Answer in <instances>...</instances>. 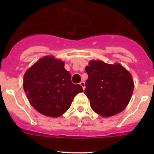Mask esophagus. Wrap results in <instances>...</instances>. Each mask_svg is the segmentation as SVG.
Here are the masks:
<instances>
[{
	"label": "esophagus",
	"instance_id": "1",
	"mask_svg": "<svg viewBox=\"0 0 154 154\" xmlns=\"http://www.w3.org/2000/svg\"><path fill=\"white\" fill-rule=\"evenodd\" d=\"M80 85H81L82 87V89H83V90L84 89H85V82L84 81H81L80 82Z\"/></svg>",
	"mask_w": 154,
	"mask_h": 154
}]
</instances>
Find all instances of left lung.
Here are the masks:
<instances>
[{
    "instance_id": "obj_1",
    "label": "left lung",
    "mask_w": 154,
    "mask_h": 154,
    "mask_svg": "<svg viewBox=\"0 0 154 154\" xmlns=\"http://www.w3.org/2000/svg\"><path fill=\"white\" fill-rule=\"evenodd\" d=\"M85 71L88 79L84 93L93 111L104 117L122 112L133 92L131 74L120 64L110 65L94 60L89 62Z\"/></svg>"
}]
</instances>
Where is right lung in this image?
<instances>
[{"instance_id":"add662e5","label":"right lung","mask_w":154,"mask_h":154,"mask_svg":"<svg viewBox=\"0 0 154 154\" xmlns=\"http://www.w3.org/2000/svg\"><path fill=\"white\" fill-rule=\"evenodd\" d=\"M65 63L52 56L39 59L28 69L23 87L30 103L40 113L58 117L70 107L82 87L72 82Z\"/></svg>"}]
</instances>
